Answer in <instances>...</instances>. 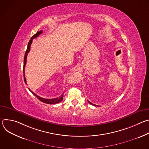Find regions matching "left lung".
Wrapping results in <instances>:
<instances>
[{"label": "left lung", "instance_id": "obj_1", "mask_svg": "<svg viewBox=\"0 0 149 149\" xmlns=\"http://www.w3.org/2000/svg\"><path fill=\"white\" fill-rule=\"evenodd\" d=\"M88 101V102L90 104H92V105H94V106H97V107H99V106H98V105H95V104H93V103H91V102H90L89 101Z\"/></svg>", "mask_w": 149, "mask_h": 149}]
</instances>
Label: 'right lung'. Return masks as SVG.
Returning <instances> with one entry per match:
<instances>
[{
    "label": "right lung",
    "instance_id": "obj_1",
    "mask_svg": "<svg viewBox=\"0 0 149 149\" xmlns=\"http://www.w3.org/2000/svg\"><path fill=\"white\" fill-rule=\"evenodd\" d=\"M42 33V31H38L36 33H35L34 35H33L31 38V40H29V42H28V48H27V49L26 51V52H25V56H24V81H25V84H26V78L25 77V65H26V58H27V55H28V54L29 53V52L30 51V49H31V45L32 44V40H33V39L38 37L40 33ZM29 89V88H28ZM29 91L35 95L36 96L38 99H39L40 101L43 102L44 103H47V104H56V103H58L59 102H61L62 100H63V94L58 98H52V99H48V98H42L39 96H38V95H36V94H35L33 91H32L30 89H29Z\"/></svg>",
    "mask_w": 149,
    "mask_h": 149
}]
</instances>
